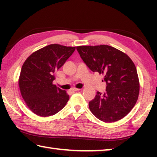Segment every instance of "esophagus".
<instances>
[{
  "label": "esophagus",
  "instance_id": "1",
  "mask_svg": "<svg viewBox=\"0 0 157 157\" xmlns=\"http://www.w3.org/2000/svg\"><path fill=\"white\" fill-rule=\"evenodd\" d=\"M73 88H75V85H74V86H73Z\"/></svg>",
  "mask_w": 157,
  "mask_h": 157
}]
</instances>
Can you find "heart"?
I'll return each mask as SVG.
<instances>
[{"label": "heart", "instance_id": "b5f03b06", "mask_svg": "<svg viewBox=\"0 0 157 157\" xmlns=\"http://www.w3.org/2000/svg\"><path fill=\"white\" fill-rule=\"evenodd\" d=\"M85 68H86V67H85V65L84 63H81V64L79 65V69H81V70H84Z\"/></svg>", "mask_w": 157, "mask_h": 157}]
</instances>
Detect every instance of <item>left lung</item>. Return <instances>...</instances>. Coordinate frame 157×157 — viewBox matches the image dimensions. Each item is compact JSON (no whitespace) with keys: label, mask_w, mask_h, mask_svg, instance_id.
Here are the masks:
<instances>
[{"label":"left lung","mask_w":157,"mask_h":157,"mask_svg":"<svg viewBox=\"0 0 157 157\" xmlns=\"http://www.w3.org/2000/svg\"><path fill=\"white\" fill-rule=\"evenodd\" d=\"M75 50L51 44L33 53L23 63L18 82L20 91L26 105L36 115H55L66 106L69 95L60 85L53 83L54 73Z\"/></svg>","instance_id":"left-lung-1"}]
</instances>
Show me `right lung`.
Masks as SVG:
<instances>
[{"instance_id": "add662e5", "label": "right lung", "mask_w": 157, "mask_h": 157, "mask_svg": "<svg viewBox=\"0 0 157 157\" xmlns=\"http://www.w3.org/2000/svg\"><path fill=\"white\" fill-rule=\"evenodd\" d=\"M77 50L93 72L102 74L105 83V89L97 91L89 102L90 111L106 123L124 118L139 97V82L134 63L127 55L109 46H81Z\"/></svg>"}]
</instances>
